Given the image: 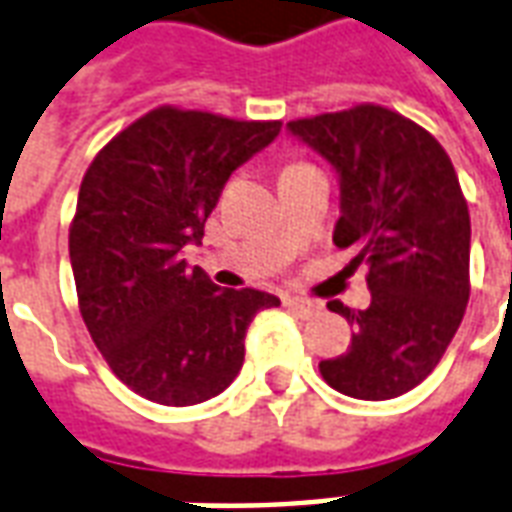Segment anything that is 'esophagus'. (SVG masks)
Returning a JSON list of instances; mask_svg holds the SVG:
<instances>
[{"instance_id": "34e87169", "label": "esophagus", "mask_w": 512, "mask_h": 512, "mask_svg": "<svg viewBox=\"0 0 512 512\" xmlns=\"http://www.w3.org/2000/svg\"><path fill=\"white\" fill-rule=\"evenodd\" d=\"M285 306L293 314H298V317H304V320H309V317H317V314L323 312V309H320V304H312V301H304V298H290V295L285 298Z\"/></svg>"}]
</instances>
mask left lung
Masks as SVG:
<instances>
[{
    "instance_id": "8db88e82",
    "label": "left lung",
    "mask_w": 512,
    "mask_h": 512,
    "mask_svg": "<svg viewBox=\"0 0 512 512\" xmlns=\"http://www.w3.org/2000/svg\"><path fill=\"white\" fill-rule=\"evenodd\" d=\"M287 130L339 173L333 244L355 249L372 290L363 312L328 301L355 331L320 374L352 399H396L434 372L469 301V208L453 162L429 130L374 102Z\"/></svg>"
}]
</instances>
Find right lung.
<instances>
[{
	"mask_svg": "<svg viewBox=\"0 0 512 512\" xmlns=\"http://www.w3.org/2000/svg\"><path fill=\"white\" fill-rule=\"evenodd\" d=\"M279 130L282 121L160 105L86 170L70 222L78 309L111 372L143 399H214L241 372L252 317L279 306L252 287L222 290L184 260L230 173Z\"/></svg>",
	"mask_w": 512,
	"mask_h": 512,
	"instance_id": "right-lung-1",
	"label": "right lung"
}]
</instances>
